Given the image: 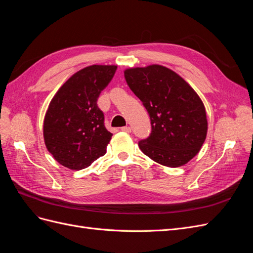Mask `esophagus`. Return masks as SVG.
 Returning <instances> with one entry per match:
<instances>
[{
    "label": "esophagus",
    "mask_w": 253,
    "mask_h": 253,
    "mask_svg": "<svg viewBox=\"0 0 253 253\" xmlns=\"http://www.w3.org/2000/svg\"><path fill=\"white\" fill-rule=\"evenodd\" d=\"M121 131L122 132H126V133H131L132 132V128L129 127V126H124V127H121Z\"/></svg>",
    "instance_id": "esophagus-1"
}]
</instances>
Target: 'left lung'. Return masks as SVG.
Masks as SVG:
<instances>
[{
	"mask_svg": "<svg viewBox=\"0 0 253 253\" xmlns=\"http://www.w3.org/2000/svg\"><path fill=\"white\" fill-rule=\"evenodd\" d=\"M125 77L150 115L152 133L138 143L143 154L169 168L188 164L201 151L208 132L200 96L163 65L126 68Z\"/></svg>",
	"mask_w": 253,
	"mask_h": 253,
	"instance_id": "1",
	"label": "left lung"
}]
</instances>
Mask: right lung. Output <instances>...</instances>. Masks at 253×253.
<instances>
[{"label": "right lung", "mask_w": 253, "mask_h": 253, "mask_svg": "<svg viewBox=\"0 0 253 253\" xmlns=\"http://www.w3.org/2000/svg\"><path fill=\"white\" fill-rule=\"evenodd\" d=\"M116 65H90L75 73L52 97L43 122L46 149L71 170L89 167L106 153L112 133L97 99L108 85Z\"/></svg>", "instance_id": "right-lung-1"}]
</instances>
